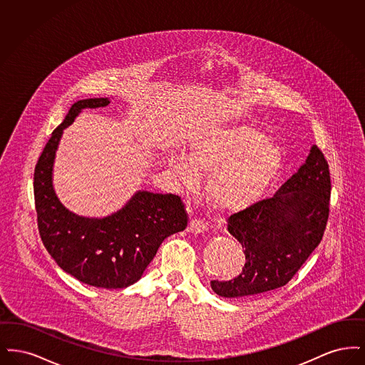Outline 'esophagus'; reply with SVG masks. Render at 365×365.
I'll return each mask as SVG.
<instances>
[{
  "instance_id": "obj_1",
  "label": "esophagus",
  "mask_w": 365,
  "mask_h": 365,
  "mask_svg": "<svg viewBox=\"0 0 365 365\" xmlns=\"http://www.w3.org/2000/svg\"><path fill=\"white\" fill-rule=\"evenodd\" d=\"M187 230H189L190 232H194V234H200V232H205V231H208V225H207L202 219H200V217H194V219H191L190 223H189V227H187Z\"/></svg>"
}]
</instances>
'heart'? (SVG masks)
Segmentation results:
<instances>
[{"label": "heart", "instance_id": "heart-1", "mask_svg": "<svg viewBox=\"0 0 365 365\" xmlns=\"http://www.w3.org/2000/svg\"><path fill=\"white\" fill-rule=\"evenodd\" d=\"M280 164L278 145L246 124L195 131L189 138L187 157L179 155L170 161L175 176L186 186L197 182L198 173H213L207 186L209 200L225 210L256 202L278 175Z\"/></svg>", "mask_w": 365, "mask_h": 365}]
</instances>
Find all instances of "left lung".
<instances>
[{"instance_id":"8db88e82","label":"left lung","mask_w":365,"mask_h":365,"mask_svg":"<svg viewBox=\"0 0 365 365\" xmlns=\"http://www.w3.org/2000/svg\"><path fill=\"white\" fill-rule=\"evenodd\" d=\"M330 195L329 163L313 146L307 163L274 197L227 219L228 232L242 245L245 265L231 280H212V290L249 298L287 284L323 238Z\"/></svg>"}]
</instances>
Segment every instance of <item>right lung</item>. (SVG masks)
<instances>
[{
  "label": "right lung",
  "instance_id": "add662e5",
  "mask_svg": "<svg viewBox=\"0 0 365 365\" xmlns=\"http://www.w3.org/2000/svg\"><path fill=\"white\" fill-rule=\"evenodd\" d=\"M108 104V98L81 100L53 131L35 165V210L41 240L61 269L94 287L124 289L142 277L167 237L187 227L189 216L179 195L149 191H138L104 219L76 216L61 205L52 170L63 130L82 109Z\"/></svg>",
  "mask_w": 365,
  "mask_h": 365
}]
</instances>
